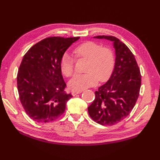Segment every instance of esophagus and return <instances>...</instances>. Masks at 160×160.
<instances>
[{"instance_id":"obj_1","label":"esophagus","mask_w":160,"mask_h":160,"mask_svg":"<svg viewBox=\"0 0 160 160\" xmlns=\"http://www.w3.org/2000/svg\"><path fill=\"white\" fill-rule=\"evenodd\" d=\"M80 93H81V91H80V92H76V91H72V95L73 96V97H75L76 95H77V94H80Z\"/></svg>"}]
</instances>
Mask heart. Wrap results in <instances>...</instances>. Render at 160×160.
I'll return each instance as SVG.
<instances>
[{"mask_svg":"<svg viewBox=\"0 0 160 160\" xmlns=\"http://www.w3.org/2000/svg\"><path fill=\"white\" fill-rule=\"evenodd\" d=\"M76 59H86V73L77 74L69 82L72 90L80 92L96 86L98 80L107 81L114 69L115 56L111 48L102 47L94 42L88 41L78 45L73 50ZM75 59L64 53L60 59V69L63 75L70 77L74 72Z\"/></svg>","mask_w":160,"mask_h":160,"instance_id":"1","label":"heart"}]
</instances>
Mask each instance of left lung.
<instances>
[{
    "label": "left lung",
    "instance_id": "1",
    "mask_svg": "<svg viewBox=\"0 0 160 160\" xmlns=\"http://www.w3.org/2000/svg\"><path fill=\"white\" fill-rule=\"evenodd\" d=\"M94 38L113 41L116 58L111 77L95 92L94 100L88 110L96 122L112 126L125 119L136 105L141 86L140 70L132 52L118 38Z\"/></svg>",
    "mask_w": 160,
    "mask_h": 160
}]
</instances>
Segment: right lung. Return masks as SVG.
<instances>
[{"label":"right lung","mask_w":160,"mask_h":160,"mask_svg":"<svg viewBox=\"0 0 160 160\" xmlns=\"http://www.w3.org/2000/svg\"><path fill=\"white\" fill-rule=\"evenodd\" d=\"M79 39L47 38L24 55L17 74L18 91L24 111L34 121H54L64 112L66 102L72 96L64 90L60 59Z\"/></svg>","instance_id":"add662e5"}]
</instances>
